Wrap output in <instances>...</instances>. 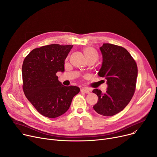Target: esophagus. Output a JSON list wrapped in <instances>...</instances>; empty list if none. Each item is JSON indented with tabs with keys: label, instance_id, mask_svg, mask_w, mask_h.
Here are the masks:
<instances>
[{
	"label": "esophagus",
	"instance_id": "1",
	"mask_svg": "<svg viewBox=\"0 0 157 157\" xmlns=\"http://www.w3.org/2000/svg\"><path fill=\"white\" fill-rule=\"evenodd\" d=\"M81 92H84L85 94H89L90 93V90L87 88H82L81 89Z\"/></svg>",
	"mask_w": 157,
	"mask_h": 157
}]
</instances>
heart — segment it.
<instances>
[{
  "mask_svg": "<svg viewBox=\"0 0 157 157\" xmlns=\"http://www.w3.org/2000/svg\"><path fill=\"white\" fill-rule=\"evenodd\" d=\"M86 59H95L96 60L98 58V54L95 49L91 47L85 48L83 50Z\"/></svg>",
  "mask_w": 157,
  "mask_h": 157,
  "instance_id": "heart-1",
  "label": "heart"
}]
</instances>
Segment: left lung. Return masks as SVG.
<instances>
[{
  "label": "left lung",
  "instance_id": "obj_1",
  "mask_svg": "<svg viewBox=\"0 0 157 157\" xmlns=\"http://www.w3.org/2000/svg\"><path fill=\"white\" fill-rule=\"evenodd\" d=\"M100 50L102 63L98 75L105 78L108 88L105 93L96 88L93 90V93L98 96L97 103L93 108L98 114L112 117L124 109L132 98L137 78V67L124 48L104 43Z\"/></svg>",
  "mask_w": 157,
  "mask_h": 157
}]
</instances>
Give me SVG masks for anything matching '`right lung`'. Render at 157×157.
I'll list each match as a JSON object with an SVG mask.
<instances>
[{
	"label": "right lung",
	"instance_id": "1",
	"mask_svg": "<svg viewBox=\"0 0 157 157\" xmlns=\"http://www.w3.org/2000/svg\"><path fill=\"white\" fill-rule=\"evenodd\" d=\"M73 45L53 44L36 48L24 59L22 65L25 95L43 116L54 118L67 112L73 97L80 89L65 86L56 76L64 72L65 60Z\"/></svg>",
	"mask_w": 157,
	"mask_h": 157
}]
</instances>
